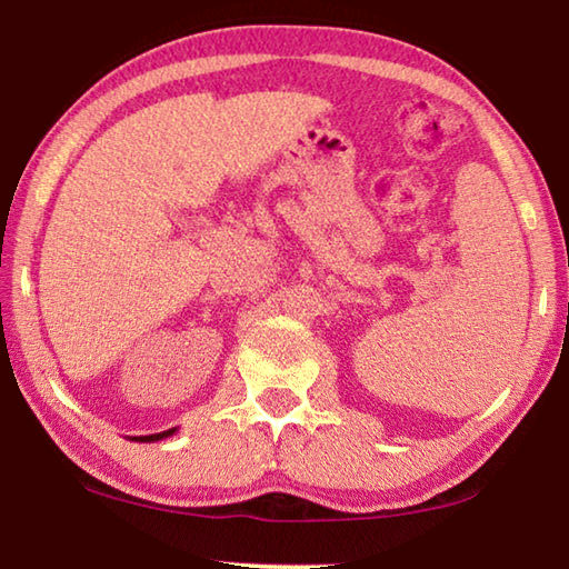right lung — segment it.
I'll return each mask as SVG.
<instances>
[{
  "mask_svg": "<svg viewBox=\"0 0 569 569\" xmlns=\"http://www.w3.org/2000/svg\"><path fill=\"white\" fill-rule=\"evenodd\" d=\"M176 427H172V429H168V431H160V435H148V437H130L132 441H160V439H168V437H172V435H176Z\"/></svg>",
  "mask_w": 569,
  "mask_h": 569,
  "instance_id": "right-lung-1",
  "label": "right lung"
}]
</instances>
